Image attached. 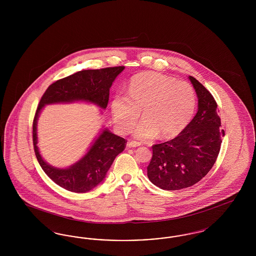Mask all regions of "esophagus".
I'll list each match as a JSON object with an SVG mask.
<instances>
[{
  "label": "esophagus",
  "mask_w": 256,
  "mask_h": 256,
  "mask_svg": "<svg viewBox=\"0 0 256 256\" xmlns=\"http://www.w3.org/2000/svg\"><path fill=\"white\" fill-rule=\"evenodd\" d=\"M140 145H141V143H139L137 141H128V144H126V146L128 148H136V146H139Z\"/></svg>",
  "instance_id": "1"
}]
</instances>
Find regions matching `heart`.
<instances>
[{
  "label": "heart",
  "instance_id": "heart-1",
  "mask_svg": "<svg viewBox=\"0 0 256 256\" xmlns=\"http://www.w3.org/2000/svg\"><path fill=\"white\" fill-rule=\"evenodd\" d=\"M196 108L193 87L158 73H144L130 80L128 95L117 93L111 100L116 128L128 132L140 116L134 130L140 140H148L160 132L163 137L178 134L191 120Z\"/></svg>",
  "mask_w": 256,
  "mask_h": 256
}]
</instances>
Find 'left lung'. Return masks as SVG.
<instances>
[{"mask_svg": "<svg viewBox=\"0 0 256 256\" xmlns=\"http://www.w3.org/2000/svg\"><path fill=\"white\" fill-rule=\"evenodd\" d=\"M188 78L198 97L195 117L176 138L152 146L146 168L148 180L163 190L190 187L204 178L218 158L224 135L214 98L195 78Z\"/></svg>", "mask_w": 256, "mask_h": 256, "instance_id": "8db88e82", "label": "left lung"}]
</instances>
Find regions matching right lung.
Returning a JSON list of instances; mask_svg holds the SVG:
<instances>
[{
	"label": "right lung",
	"mask_w": 256,
	"mask_h": 256,
	"mask_svg": "<svg viewBox=\"0 0 256 256\" xmlns=\"http://www.w3.org/2000/svg\"><path fill=\"white\" fill-rule=\"evenodd\" d=\"M124 69V66H119L76 72L50 84L40 100L32 126L36 156L50 178L68 191L86 193L102 182L114 159L124 150L126 140L104 126L82 158L67 168L54 167L41 156L37 146V121L40 113L48 104L76 102L93 104L100 110H106L110 87Z\"/></svg>",
	"instance_id": "add662e5"
}]
</instances>
